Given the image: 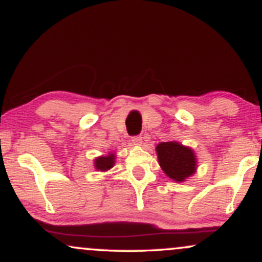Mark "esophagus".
Instances as JSON below:
<instances>
[{
  "label": "esophagus",
  "instance_id": "1",
  "mask_svg": "<svg viewBox=\"0 0 262 262\" xmlns=\"http://www.w3.org/2000/svg\"><path fill=\"white\" fill-rule=\"evenodd\" d=\"M132 143H133L134 145L140 146L141 144H143V138L139 137V135H138V137H133L132 138Z\"/></svg>",
  "mask_w": 262,
  "mask_h": 262
}]
</instances>
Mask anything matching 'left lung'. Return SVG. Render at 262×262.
<instances>
[{
    "label": "left lung",
    "mask_w": 262,
    "mask_h": 262,
    "mask_svg": "<svg viewBox=\"0 0 262 262\" xmlns=\"http://www.w3.org/2000/svg\"><path fill=\"white\" fill-rule=\"evenodd\" d=\"M159 165L175 182H185L196 173L197 158L193 149L182 145L179 141H164L156 146Z\"/></svg>",
    "instance_id": "left-lung-1"
}]
</instances>
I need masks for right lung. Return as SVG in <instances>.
Returning a JSON list of instances; mask_svg holds the SVG:
<instances>
[{"label": "right lung", "mask_w": 262, "mask_h": 262, "mask_svg": "<svg viewBox=\"0 0 262 262\" xmlns=\"http://www.w3.org/2000/svg\"><path fill=\"white\" fill-rule=\"evenodd\" d=\"M114 164H116V154L114 152H108L107 155L98 156V158H96L93 160L95 169L97 171H103V172L112 169Z\"/></svg>", "instance_id": "add662e5"}]
</instances>
